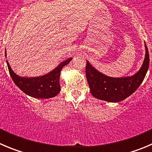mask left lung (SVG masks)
Returning a JSON list of instances; mask_svg holds the SVG:
<instances>
[{"label": "left lung", "mask_w": 152, "mask_h": 152, "mask_svg": "<svg viewBox=\"0 0 152 152\" xmlns=\"http://www.w3.org/2000/svg\"><path fill=\"white\" fill-rule=\"evenodd\" d=\"M145 55L141 68L135 74L125 77H111L98 71L86 61V73L91 93L94 97L111 103L124 100L142 83L149 66V54L145 43Z\"/></svg>", "instance_id": "obj_1"}]
</instances>
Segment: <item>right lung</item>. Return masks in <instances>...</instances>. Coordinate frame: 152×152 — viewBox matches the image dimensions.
Listing matches in <instances>:
<instances>
[{
  "label": "right lung",
  "instance_id": "1",
  "mask_svg": "<svg viewBox=\"0 0 152 152\" xmlns=\"http://www.w3.org/2000/svg\"><path fill=\"white\" fill-rule=\"evenodd\" d=\"M7 57V53H5ZM73 58L61 62L56 68L43 76L37 77H22L13 72L7 61L10 74L18 88L30 97L39 99L51 98L58 94L61 91L59 79L62 68L70 62Z\"/></svg>",
  "mask_w": 152,
  "mask_h": 152
}]
</instances>
